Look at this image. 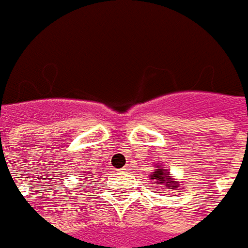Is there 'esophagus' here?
<instances>
[{
    "label": "esophagus",
    "mask_w": 248,
    "mask_h": 248,
    "mask_svg": "<svg viewBox=\"0 0 248 248\" xmlns=\"http://www.w3.org/2000/svg\"><path fill=\"white\" fill-rule=\"evenodd\" d=\"M128 170H129V167H128V166H125V167H123V168L120 170V172H127Z\"/></svg>",
    "instance_id": "obj_1"
}]
</instances>
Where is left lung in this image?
I'll return each mask as SVG.
<instances>
[{
    "mask_svg": "<svg viewBox=\"0 0 248 248\" xmlns=\"http://www.w3.org/2000/svg\"><path fill=\"white\" fill-rule=\"evenodd\" d=\"M152 181H157L160 184H164L167 187H170V189H174V187H179L178 185V182L174 181V179H171L170 176H168V172H167V170L164 168H161V167L158 166L157 170L153 172V175L150 178Z\"/></svg>",
    "mask_w": 248,
    "mask_h": 248,
    "instance_id": "8db88e82",
    "label": "left lung"
}]
</instances>
